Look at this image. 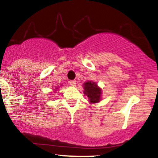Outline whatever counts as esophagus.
Instances as JSON below:
<instances>
[{"mask_svg": "<svg viewBox=\"0 0 158 158\" xmlns=\"http://www.w3.org/2000/svg\"><path fill=\"white\" fill-rule=\"evenodd\" d=\"M70 85H71V86L74 87V86H76V84H77V81H76L75 80H72V81H70Z\"/></svg>", "mask_w": 158, "mask_h": 158, "instance_id": "34e87169", "label": "esophagus"}]
</instances>
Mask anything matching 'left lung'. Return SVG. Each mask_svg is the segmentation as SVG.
Segmentation results:
<instances>
[{
    "instance_id": "obj_1",
    "label": "left lung",
    "mask_w": 158,
    "mask_h": 158,
    "mask_svg": "<svg viewBox=\"0 0 158 158\" xmlns=\"http://www.w3.org/2000/svg\"><path fill=\"white\" fill-rule=\"evenodd\" d=\"M84 93L88 98L90 104L99 102L102 97V88L98 86L95 81H88L83 84Z\"/></svg>"
}]
</instances>
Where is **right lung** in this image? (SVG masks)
Returning a JSON list of instances; mask_svg holds the SVG:
<instances>
[{"label": "right lung", "instance_id": "right-lung-1", "mask_svg": "<svg viewBox=\"0 0 158 158\" xmlns=\"http://www.w3.org/2000/svg\"><path fill=\"white\" fill-rule=\"evenodd\" d=\"M56 90H58V88H57V87H56Z\"/></svg>", "mask_w": 158, "mask_h": 158}]
</instances>
